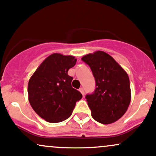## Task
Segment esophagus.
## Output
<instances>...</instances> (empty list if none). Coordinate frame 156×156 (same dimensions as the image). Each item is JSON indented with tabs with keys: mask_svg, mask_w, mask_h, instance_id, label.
<instances>
[{
	"mask_svg": "<svg viewBox=\"0 0 156 156\" xmlns=\"http://www.w3.org/2000/svg\"><path fill=\"white\" fill-rule=\"evenodd\" d=\"M79 90H80V92H81V93H82V94H83V96H84V95H85V92H84V89H83V88H80V89H79Z\"/></svg>",
	"mask_w": 156,
	"mask_h": 156,
	"instance_id": "1",
	"label": "esophagus"
}]
</instances>
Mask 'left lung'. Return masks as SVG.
Segmentation results:
<instances>
[{
    "label": "left lung",
    "mask_w": 156,
    "mask_h": 156,
    "mask_svg": "<svg viewBox=\"0 0 156 156\" xmlns=\"http://www.w3.org/2000/svg\"><path fill=\"white\" fill-rule=\"evenodd\" d=\"M82 60L90 67L95 79L94 93L86 96L91 116L102 124L115 122L126 113L131 102L126 71L103 51L86 55Z\"/></svg>",
    "instance_id": "1"
}]
</instances>
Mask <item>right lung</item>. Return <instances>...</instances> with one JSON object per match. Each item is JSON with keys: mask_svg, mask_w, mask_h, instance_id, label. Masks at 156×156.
Instances as JSON below:
<instances>
[{"mask_svg": "<svg viewBox=\"0 0 156 156\" xmlns=\"http://www.w3.org/2000/svg\"><path fill=\"white\" fill-rule=\"evenodd\" d=\"M76 62L74 56L53 53L43 61L30 78L28 94L30 106L49 122H60L69 118L76 101L83 97L72 87L73 77L67 74Z\"/></svg>", "mask_w": 156, "mask_h": 156, "instance_id": "right-lung-1", "label": "right lung"}]
</instances>
